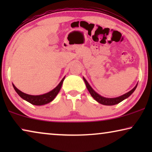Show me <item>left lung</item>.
Listing matches in <instances>:
<instances>
[{
  "label": "left lung",
  "mask_w": 152,
  "mask_h": 152,
  "mask_svg": "<svg viewBox=\"0 0 152 152\" xmlns=\"http://www.w3.org/2000/svg\"><path fill=\"white\" fill-rule=\"evenodd\" d=\"M83 79H84L85 84H86V88H87V89H88V91H89V93H90L91 96H92L93 98H94L95 100L97 102H99V104H102L107 105V106L115 105V104H118V103L121 102L123 101L124 99H125L127 98V97H129L130 95L134 92V91L136 90L137 86H138V84H137L136 85V86H135L134 88L132 89V90L129 91L128 93H125V94L121 95V96L115 97V98H107V97L101 96L100 95H99L98 93L95 92V91L92 88V87L90 86V84H88V82L86 80V79H85L84 77H83Z\"/></svg>",
  "instance_id": "8db88e82"
}]
</instances>
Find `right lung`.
I'll return each instance as SVG.
<instances>
[{"mask_svg":"<svg viewBox=\"0 0 152 152\" xmlns=\"http://www.w3.org/2000/svg\"><path fill=\"white\" fill-rule=\"evenodd\" d=\"M65 79V77L62 79V80L60 82L59 84L57 85V87H55L53 90H52L50 92L45 93V94L40 95H31L26 94V93H23L22 91L16 88V87L13 85V87L14 90L16 91V92L18 93V95L23 98L25 100H26L28 102L32 104L33 105H37V106H41V105H44L50 102L53 100L55 98V97L57 96L58 93L59 92L60 89H61V87L62 86V84H63V82Z\"/></svg>","mask_w":152,"mask_h":152,"instance_id":"add662e5","label":"right lung"}]
</instances>
